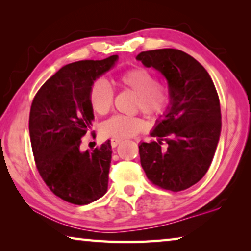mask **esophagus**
<instances>
[{
	"instance_id": "obj_1",
	"label": "esophagus",
	"mask_w": 251,
	"mask_h": 251,
	"mask_svg": "<svg viewBox=\"0 0 251 251\" xmlns=\"http://www.w3.org/2000/svg\"><path fill=\"white\" fill-rule=\"evenodd\" d=\"M120 143H121V139H115V138L110 139V145H112V147H116Z\"/></svg>"
}]
</instances>
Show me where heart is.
I'll list each match as a JSON object with an SVG mask.
<instances>
[{"instance_id":"obj_1","label":"heart","mask_w":251,"mask_h":251,"mask_svg":"<svg viewBox=\"0 0 251 251\" xmlns=\"http://www.w3.org/2000/svg\"><path fill=\"white\" fill-rule=\"evenodd\" d=\"M122 87L129 88L137 94L135 106L148 117H158L166 112L171 103V94L161 87L155 74L144 67H135L117 77ZM93 110L100 115L107 114L113 106L114 91L107 79L97 78L93 82L90 95ZM145 128V123L136 116L114 115L101 124V133L107 137L125 139L133 137Z\"/></svg>"}]
</instances>
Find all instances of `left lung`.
I'll use <instances>...</instances> for the list:
<instances>
[{"mask_svg":"<svg viewBox=\"0 0 251 251\" xmlns=\"http://www.w3.org/2000/svg\"><path fill=\"white\" fill-rule=\"evenodd\" d=\"M138 61L166 77L171 106L151 136L138 146L146 176L160 188L181 192L205 176L222 129L219 97L201 63L185 52L160 49L142 52Z\"/></svg>","mask_w":251,"mask_h":251,"instance_id":"8db88e82","label":"left lung"}]
</instances>
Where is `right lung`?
<instances>
[{"mask_svg": "<svg viewBox=\"0 0 251 251\" xmlns=\"http://www.w3.org/2000/svg\"><path fill=\"white\" fill-rule=\"evenodd\" d=\"M78 61L63 66L42 85L32 101L28 129L34 160L50 192L74 205H87L107 192L109 141L80 151L94 120L88 100L94 80L117 61Z\"/></svg>", "mask_w": 251, "mask_h": 251, "instance_id": "1", "label": "right lung"}]
</instances>
